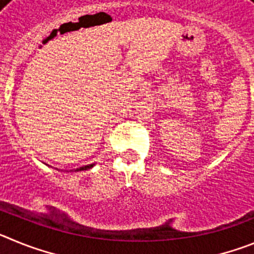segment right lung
I'll list each match as a JSON object with an SVG mask.
<instances>
[{
  "mask_svg": "<svg viewBox=\"0 0 254 254\" xmlns=\"http://www.w3.org/2000/svg\"><path fill=\"white\" fill-rule=\"evenodd\" d=\"M95 164H89V165H85V167H80L77 168V169H73L71 170V172H81V170H87V169H91V168L94 167Z\"/></svg>",
  "mask_w": 254,
  "mask_h": 254,
  "instance_id": "right-lung-1",
  "label": "right lung"
}]
</instances>
